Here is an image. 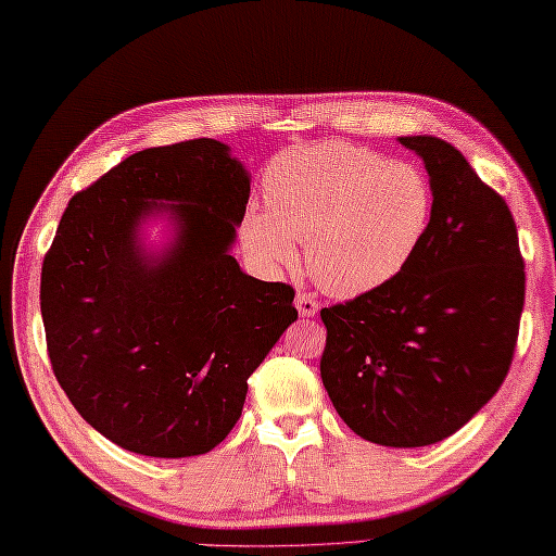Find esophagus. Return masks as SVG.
Returning a JSON list of instances; mask_svg holds the SVG:
<instances>
[{
    "instance_id": "34e87169",
    "label": "esophagus",
    "mask_w": 556,
    "mask_h": 556,
    "mask_svg": "<svg viewBox=\"0 0 556 556\" xmlns=\"http://www.w3.org/2000/svg\"><path fill=\"white\" fill-rule=\"evenodd\" d=\"M294 304H298L300 316H314L316 312H319V302H316L312 294H307V292H298Z\"/></svg>"
}]
</instances>
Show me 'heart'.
<instances>
[{
	"mask_svg": "<svg viewBox=\"0 0 556 556\" xmlns=\"http://www.w3.org/2000/svg\"><path fill=\"white\" fill-rule=\"evenodd\" d=\"M270 213H249L244 242L268 268L298 264L336 298H359L399 278L432 223V187L410 163L353 143L292 155L266 179Z\"/></svg>",
	"mask_w": 556,
	"mask_h": 556,
	"instance_id": "b5f03b06",
	"label": "heart"
}]
</instances>
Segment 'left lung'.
<instances>
[{
	"mask_svg": "<svg viewBox=\"0 0 556 556\" xmlns=\"http://www.w3.org/2000/svg\"><path fill=\"white\" fill-rule=\"evenodd\" d=\"M425 161L432 223L399 278L321 309V381L371 444L451 437L500 391L516 353L526 266L514 215L458 149L401 136Z\"/></svg>",
	"mask_w": 556,
	"mask_h": 556,
	"instance_id": "obj_1",
	"label": "left lung"
}]
</instances>
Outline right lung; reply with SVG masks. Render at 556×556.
<instances>
[{"instance_id":"1","label":"right lung","mask_w":556,"mask_h":556,"mask_svg":"<svg viewBox=\"0 0 556 556\" xmlns=\"http://www.w3.org/2000/svg\"><path fill=\"white\" fill-rule=\"evenodd\" d=\"M157 200L180 240L149 265L135 225ZM247 201L228 146L191 139L124 157L66 206L40 274L45 341L66 399L112 444L153 458L218 446L247 379L298 319L292 286L228 254Z\"/></svg>"}]
</instances>
